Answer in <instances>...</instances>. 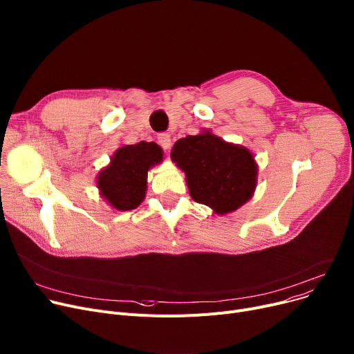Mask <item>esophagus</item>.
Here are the masks:
<instances>
[{
  "mask_svg": "<svg viewBox=\"0 0 354 354\" xmlns=\"http://www.w3.org/2000/svg\"><path fill=\"white\" fill-rule=\"evenodd\" d=\"M157 141H158V144L161 145V147H162V149H165V150H169V149L171 147V136H170V134H167V133H161V134H158Z\"/></svg>",
  "mask_w": 354,
  "mask_h": 354,
  "instance_id": "esophagus-1",
  "label": "esophagus"
}]
</instances>
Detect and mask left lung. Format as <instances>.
<instances>
[{"label":"left lung","instance_id":"obj_1","mask_svg":"<svg viewBox=\"0 0 354 354\" xmlns=\"http://www.w3.org/2000/svg\"><path fill=\"white\" fill-rule=\"evenodd\" d=\"M171 158L185 173L193 200L212 207L217 214L237 210L253 196L257 165L241 145L205 131L176 141Z\"/></svg>","mask_w":354,"mask_h":354}]
</instances>
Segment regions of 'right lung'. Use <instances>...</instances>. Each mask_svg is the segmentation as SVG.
<instances>
[{"label": "right lung", "instance_id": "right-lung-1", "mask_svg": "<svg viewBox=\"0 0 354 354\" xmlns=\"http://www.w3.org/2000/svg\"><path fill=\"white\" fill-rule=\"evenodd\" d=\"M161 160L162 150L156 142L140 141L118 149L110 165L98 174L102 197L117 210L137 209L147 190V171Z\"/></svg>", "mask_w": 354, "mask_h": 354}]
</instances>
